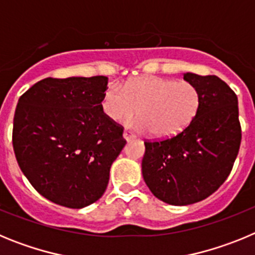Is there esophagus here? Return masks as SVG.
Segmentation results:
<instances>
[{"mask_svg": "<svg viewBox=\"0 0 255 255\" xmlns=\"http://www.w3.org/2000/svg\"><path fill=\"white\" fill-rule=\"evenodd\" d=\"M135 136H136V135H135L132 131H130V130H125V131H124V139H125V140L134 139Z\"/></svg>", "mask_w": 255, "mask_h": 255, "instance_id": "34e87169", "label": "esophagus"}]
</instances>
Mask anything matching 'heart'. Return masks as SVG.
I'll return each instance as SVG.
<instances>
[{
	"mask_svg": "<svg viewBox=\"0 0 255 255\" xmlns=\"http://www.w3.org/2000/svg\"><path fill=\"white\" fill-rule=\"evenodd\" d=\"M202 97L194 84L158 76H140L121 89L111 84L106 89L102 108L114 123L140 116L130 125L150 131L157 138H170L185 130L199 112Z\"/></svg>",
	"mask_w": 255,
	"mask_h": 255,
	"instance_id": "b5f03b06",
	"label": "heart"
}]
</instances>
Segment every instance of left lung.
Segmentation results:
<instances>
[{"mask_svg":"<svg viewBox=\"0 0 255 255\" xmlns=\"http://www.w3.org/2000/svg\"><path fill=\"white\" fill-rule=\"evenodd\" d=\"M197 87L202 103L180 134L145 140L143 177L154 197L188 206L213 194L229 177L242 143L238 97L216 75L184 74Z\"/></svg>","mask_w":255,"mask_h":255,"instance_id":"obj_1","label":"left lung"}]
</instances>
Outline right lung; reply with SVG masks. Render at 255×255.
<instances>
[{"label":"right lung","mask_w":255,"mask_h":255,"mask_svg":"<svg viewBox=\"0 0 255 255\" xmlns=\"http://www.w3.org/2000/svg\"><path fill=\"white\" fill-rule=\"evenodd\" d=\"M106 76L46 78L19 98L12 147L33 188L67 208H84L107 188L125 147L124 128L103 112Z\"/></svg>","instance_id":"1"}]
</instances>
